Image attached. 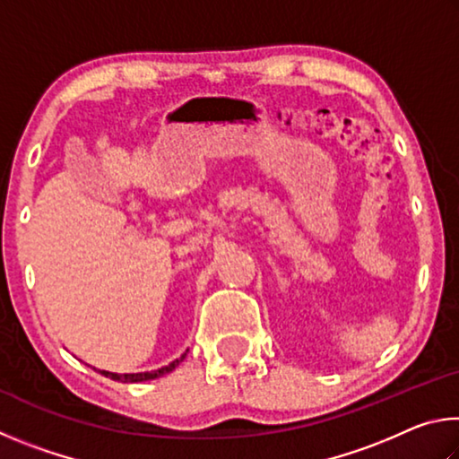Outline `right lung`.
I'll list each match as a JSON object with an SVG mask.
<instances>
[{"mask_svg":"<svg viewBox=\"0 0 459 459\" xmlns=\"http://www.w3.org/2000/svg\"><path fill=\"white\" fill-rule=\"evenodd\" d=\"M184 359H186V354H182L180 359H176L174 362H169L168 367H161V368L152 370V372H134V375H117V372H108V370H99V372L103 377H108L113 380H121V383H142V380H152V378L168 375V372H172Z\"/></svg>","mask_w":459,"mask_h":459,"instance_id":"obj_1","label":"right lung"}]
</instances>
